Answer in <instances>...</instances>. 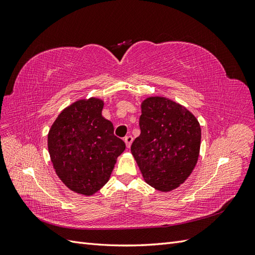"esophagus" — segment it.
Segmentation results:
<instances>
[{
    "label": "esophagus",
    "instance_id": "34e87169",
    "mask_svg": "<svg viewBox=\"0 0 255 255\" xmlns=\"http://www.w3.org/2000/svg\"><path fill=\"white\" fill-rule=\"evenodd\" d=\"M125 142H126L127 148H129L130 144H132V142H133V137L129 136V135L127 136V137L125 138Z\"/></svg>",
    "mask_w": 255,
    "mask_h": 255
}]
</instances>
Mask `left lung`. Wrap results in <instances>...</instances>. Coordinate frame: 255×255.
I'll list each match as a JSON object with an SVG mask.
<instances>
[{"label":"left lung","instance_id":"8db88e82","mask_svg":"<svg viewBox=\"0 0 255 255\" xmlns=\"http://www.w3.org/2000/svg\"><path fill=\"white\" fill-rule=\"evenodd\" d=\"M141 133L130 152L143 180L161 192L180 187L194 171L201 145L195 115L173 100L152 96L141 102Z\"/></svg>","mask_w":255,"mask_h":255}]
</instances>
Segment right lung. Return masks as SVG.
<instances>
[{"mask_svg":"<svg viewBox=\"0 0 255 255\" xmlns=\"http://www.w3.org/2000/svg\"><path fill=\"white\" fill-rule=\"evenodd\" d=\"M104 101L83 98L60 112L48 134L50 158L66 186L92 196L109 182L126 143L114 135L113 123L102 116Z\"/></svg>","mask_w":255,"mask_h":255,"instance_id":"add662e5","label":"right lung"}]
</instances>
